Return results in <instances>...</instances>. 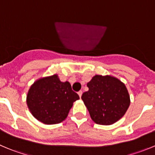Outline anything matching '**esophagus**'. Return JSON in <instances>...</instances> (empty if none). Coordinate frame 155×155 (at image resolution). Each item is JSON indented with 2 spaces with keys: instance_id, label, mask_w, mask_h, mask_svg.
<instances>
[{
  "instance_id": "esophagus-1",
  "label": "esophagus",
  "mask_w": 155,
  "mask_h": 155,
  "mask_svg": "<svg viewBox=\"0 0 155 155\" xmlns=\"http://www.w3.org/2000/svg\"><path fill=\"white\" fill-rule=\"evenodd\" d=\"M78 94H79V97L81 98V97H82V91H79L78 92Z\"/></svg>"
}]
</instances>
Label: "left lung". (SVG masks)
<instances>
[{
	"instance_id": "8db88e82",
	"label": "left lung",
	"mask_w": 155,
	"mask_h": 155,
	"mask_svg": "<svg viewBox=\"0 0 155 155\" xmlns=\"http://www.w3.org/2000/svg\"><path fill=\"white\" fill-rule=\"evenodd\" d=\"M82 95L91 119L96 124L110 125L121 119L130 104L128 91L116 77L95 75Z\"/></svg>"
}]
</instances>
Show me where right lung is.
<instances>
[{
  "label": "right lung",
  "mask_w": 155,
  "mask_h": 155,
  "mask_svg": "<svg viewBox=\"0 0 155 155\" xmlns=\"http://www.w3.org/2000/svg\"><path fill=\"white\" fill-rule=\"evenodd\" d=\"M79 99L68 82H61L58 74L42 77L30 87L28 107L33 116L45 124H55L66 119L73 103Z\"/></svg>",
  "instance_id": "right-lung-1"
}]
</instances>
